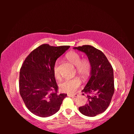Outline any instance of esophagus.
Returning <instances> with one entry per match:
<instances>
[{
	"mask_svg": "<svg viewBox=\"0 0 134 134\" xmlns=\"http://www.w3.org/2000/svg\"><path fill=\"white\" fill-rule=\"evenodd\" d=\"M68 97H74L78 96V94H68Z\"/></svg>",
	"mask_w": 134,
	"mask_h": 134,
	"instance_id": "1",
	"label": "esophagus"
}]
</instances>
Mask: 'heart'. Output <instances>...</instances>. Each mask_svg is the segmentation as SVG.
Segmentation results:
<instances>
[{
    "instance_id": "heart-1",
    "label": "heart",
    "mask_w": 134,
    "mask_h": 134,
    "mask_svg": "<svg viewBox=\"0 0 134 134\" xmlns=\"http://www.w3.org/2000/svg\"><path fill=\"white\" fill-rule=\"evenodd\" d=\"M66 58L72 64L76 67V71L84 80H87L90 77L92 65L90 60L87 58L81 59V55L75 51L68 52L66 55ZM59 60L55 62L54 66V74L56 79L60 78L59 71ZM82 80L78 76H76L72 78L66 79L60 83V90L64 93H74L80 86Z\"/></svg>"
}]
</instances>
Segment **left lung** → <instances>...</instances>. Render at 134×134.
Listing matches in <instances>:
<instances>
[{
	"label": "left lung",
	"mask_w": 134,
	"mask_h": 134,
	"mask_svg": "<svg viewBox=\"0 0 134 134\" xmlns=\"http://www.w3.org/2000/svg\"><path fill=\"white\" fill-rule=\"evenodd\" d=\"M74 48L85 52L92 65L91 76L82 91L86 94L88 103L79 107L85 116L94 117L106 110L115 92L113 70L110 63L100 50L91 45H83Z\"/></svg>",
	"instance_id": "left-lung-1"
}]
</instances>
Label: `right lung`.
<instances>
[{"mask_svg":"<svg viewBox=\"0 0 134 134\" xmlns=\"http://www.w3.org/2000/svg\"><path fill=\"white\" fill-rule=\"evenodd\" d=\"M69 47L42 44L32 51L22 64L19 93L28 110L34 115L46 117L55 114L66 97L64 93L58 94L53 69L56 60Z\"/></svg>","mask_w":134,"mask_h":134,"instance_id":"obj_1","label":"right lung"}]
</instances>
